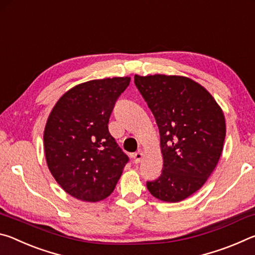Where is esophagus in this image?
Listing matches in <instances>:
<instances>
[{
    "mask_svg": "<svg viewBox=\"0 0 255 255\" xmlns=\"http://www.w3.org/2000/svg\"><path fill=\"white\" fill-rule=\"evenodd\" d=\"M143 156H144V154H143V152H141V150H138V152L133 153V154H132L133 162H135V163H139V162L141 161V158H143Z\"/></svg>",
    "mask_w": 255,
    "mask_h": 255,
    "instance_id": "obj_1",
    "label": "esophagus"
}]
</instances>
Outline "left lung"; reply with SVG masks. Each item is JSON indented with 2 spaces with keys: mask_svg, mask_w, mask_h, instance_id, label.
<instances>
[{
  "mask_svg": "<svg viewBox=\"0 0 255 255\" xmlns=\"http://www.w3.org/2000/svg\"><path fill=\"white\" fill-rule=\"evenodd\" d=\"M135 84L156 120L163 171L147 182L153 197L179 202L197 192L213 173L226 136L222 108L189 77L135 75Z\"/></svg>",
  "mask_w": 255,
  "mask_h": 255,
  "instance_id": "left-lung-1",
  "label": "left lung"
}]
</instances>
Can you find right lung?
Segmentation results:
<instances>
[{
    "label": "right lung",
    "instance_id": "obj_1",
    "mask_svg": "<svg viewBox=\"0 0 255 255\" xmlns=\"http://www.w3.org/2000/svg\"><path fill=\"white\" fill-rule=\"evenodd\" d=\"M130 77L84 82L59 98L44 131L46 162L68 195L97 202L111 195L128 162L108 123Z\"/></svg>",
    "mask_w": 255,
    "mask_h": 255
}]
</instances>
